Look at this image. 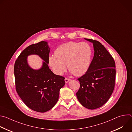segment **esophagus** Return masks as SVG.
Segmentation results:
<instances>
[{
    "instance_id": "esophagus-1",
    "label": "esophagus",
    "mask_w": 132,
    "mask_h": 132,
    "mask_svg": "<svg viewBox=\"0 0 132 132\" xmlns=\"http://www.w3.org/2000/svg\"><path fill=\"white\" fill-rule=\"evenodd\" d=\"M70 80V79H69V78H66L65 79V82L66 83H67L68 81H69Z\"/></svg>"
}]
</instances>
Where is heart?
I'll return each mask as SVG.
<instances>
[{"label":"heart","mask_w":132,"mask_h":132,"mask_svg":"<svg viewBox=\"0 0 132 132\" xmlns=\"http://www.w3.org/2000/svg\"><path fill=\"white\" fill-rule=\"evenodd\" d=\"M55 55L49 56L48 62L53 71L63 75L68 69L76 76H80L88 70L91 64L92 50L86 42H69L59 46Z\"/></svg>","instance_id":"obj_1"}]
</instances>
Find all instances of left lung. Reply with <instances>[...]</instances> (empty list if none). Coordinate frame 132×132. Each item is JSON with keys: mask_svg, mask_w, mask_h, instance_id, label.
<instances>
[{"mask_svg": "<svg viewBox=\"0 0 132 132\" xmlns=\"http://www.w3.org/2000/svg\"><path fill=\"white\" fill-rule=\"evenodd\" d=\"M85 39L93 43L95 53L88 70L78 78L80 88L76 96L82 106L94 110L105 104L114 90L116 63L111 55L100 42Z\"/></svg>", "mask_w": 132, "mask_h": 132, "instance_id": "8db88e82", "label": "left lung"}]
</instances>
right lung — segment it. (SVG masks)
I'll return each instance as SVG.
<instances>
[{"label": "right lung", "instance_id": "add662e5", "mask_svg": "<svg viewBox=\"0 0 132 132\" xmlns=\"http://www.w3.org/2000/svg\"><path fill=\"white\" fill-rule=\"evenodd\" d=\"M50 50L45 41L30 45L18 56L14 66L18 95L28 108L41 113L54 107L65 85V78L54 74L48 67ZM32 54L39 55L45 61L40 70H33L27 64V56Z\"/></svg>", "mask_w": 132, "mask_h": 132}]
</instances>
